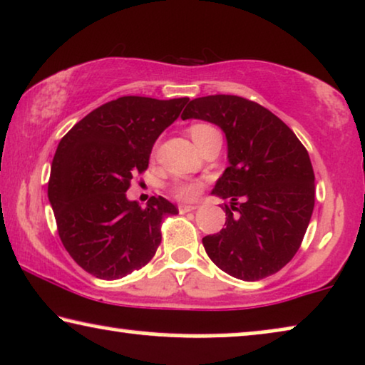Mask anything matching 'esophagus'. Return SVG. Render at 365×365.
Wrapping results in <instances>:
<instances>
[{
	"label": "esophagus",
	"instance_id": "34e87169",
	"mask_svg": "<svg viewBox=\"0 0 365 365\" xmlns=\"http://www.w3.org/2000/svg\"><path fill=\"white\" fill-rule=\"evenodd\" d=\"M194 209H197V204H181L179 206V212H189L194 211Z\"/></svg>",
	"mask_w": 365,
	"mask_h": 365
}]
</instances>
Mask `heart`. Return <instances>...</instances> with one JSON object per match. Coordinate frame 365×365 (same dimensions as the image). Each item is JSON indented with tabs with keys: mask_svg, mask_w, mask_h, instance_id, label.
<instances>
[{
	"mask_svg": "<svg viewBox=\"0 0 365 365\" xmlns=\"http://www.w3.org/2000/svg\"><path fill=\"white\" fill-rule=\"evenodd\" d=\"M209 131H212V128L207 126V124H194V126H191V129H189V134H191V138L196 141V139L204 136V134ZM199 192H201V184H197V182L178 184V187H176V194L181 199H192V197H196Z\"/></svg>",
	"mask_w": 365,
	"mask_h": 365,
	"instance_id": "heart-1",
	"label": "heart"
}]
</instances>
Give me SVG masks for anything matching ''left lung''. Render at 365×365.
<instances>
[{
    "label": "left lung",
    "instance_id": "left-lung-1",
    "mask_svg": "<svg viewBox=\"0 0 365 365\" xmlns=\"http://www.w3.org/2000/svg\"><path fill=\"white\" fill-rule=\"evenodd\" d=\"M181 118L216 124L227 141L229 166L211 192L229 199L226 224L202 237L207 256L241 281L281 271L301 246L314 211L306 148L276 114L231 94L192 99Z\"/></svg>",
    "mask_w": 365,
    "mask_h": 365
}]
</instances>
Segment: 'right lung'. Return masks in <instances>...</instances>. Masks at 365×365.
<instances>
[{
  "label": "right lung",
  "instance_id": "obj_1",
  "mask_svg": "<svg viewBox=\"0 0 365 365\" xmlns=\"http://www.w3.org/2000/svg\"><path fill=\"white\" fill-rule=\"evenodd\" d=\"M187 101L118 98L84 116L59 141L48 199L64 249L86 272L113 281L156 254L163 217L178 214V207L161 196L141 207L126 191Z\"/></svg>",
  "mask_w": 365,
  "mask_h": 365
}]
</instances>
